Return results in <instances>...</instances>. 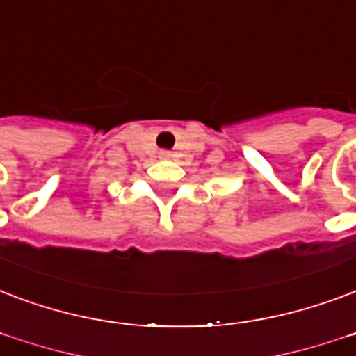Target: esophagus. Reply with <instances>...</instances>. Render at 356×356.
<instances>
[{"label":"esophagus","instance_id":"34e87169","mask_svg":"<svg viewBox=\"0 0 356 356\" xmlns=\"http://www.w3.org/2000/svg\"><path fill=\"white\" fill-rule=\"evenodd\" d=\"M162 156H170V151H162Z\"/></svg>","mask_w":356,"mask_h":356}]
</instances>
